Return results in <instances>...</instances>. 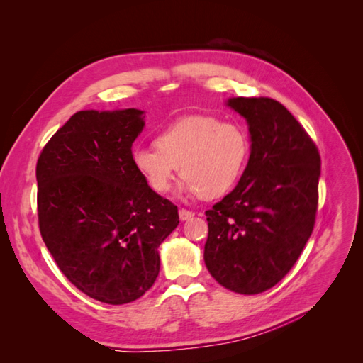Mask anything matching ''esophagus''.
<instances>
[{
    "instance_id": "obj_1",
    "label": "esophagus",
    "mask_w": 363,
    "mask_h": 363,
    "mask_svg": "<svg viewBox=\"0 0 363 363\" xmlns=\"http://www.w3.org/2000/svg\"><path fill=\"white\" fill-rule=\"evenodd\" d=\"M179 215H180V219H182V221H186V219H189V218H192V216H194V212H191V211H186V208H180V211H179Z\"/></svg>"
}]
</instances>
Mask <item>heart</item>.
I'll use <instances>...</instances> for the list:
<instances>
[{
    "label": "heart",
    "mask_w": 363,
    "mask_h": 363,
    "mask_svg": "<svg viewBox=\"0 0 363 363\" xmlns=\"http://www.w3.org/2000/svg\"><path fill=\"white\" fill-rule=\"evenodd\" d=\"M250 152L251 140L244 127L192 115L160 130L156 147H136L131 160L152 192H169L180 169L186 194L213 200L233 189Z\"/></svg>",
    "instance_id": "heart-1"
}]
</instances>
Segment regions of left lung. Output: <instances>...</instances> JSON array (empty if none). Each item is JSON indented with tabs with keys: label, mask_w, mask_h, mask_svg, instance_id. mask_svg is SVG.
<instances>
[{
	"label": "left lung",
	"mask_w": 363,
	"mask_h": 363,
	"mask_svg": "<svg viewBox=\"0 0 363 363\" xmlns=\"http://www.w3.org/2000/svg\"><path fill=\"white\" fill-rule=\"evenodd\" d=\"M251 136L236 188L206 211L204 262L221 286L245 295L271 289L313 232L321 157L312 138L272 98H230Z\"/></svg>",
	"instance_id": "obj_1"
}]
</instances>
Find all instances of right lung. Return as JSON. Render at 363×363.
I'll use <instances>...</instances> for the list:
<instances>
[{
  "instance_id": "1",
  "label": "right lung",
  "mask_w": 363,
  "mask_h": 363,
  "mask_svg": "<svg viewBox=\"0 0 363 363\" xmlns=\"http://www.w3.org/2000/svg\"><path fill=\"white\" fill-rule=\"evenodd\" d=\"M144 118L138 108L77 112L36 164L43 242L77 289L107 304L135 301L155 284L157 248L180 223L177 206L133 167Z\"/></svg>"
}]
</instances>
